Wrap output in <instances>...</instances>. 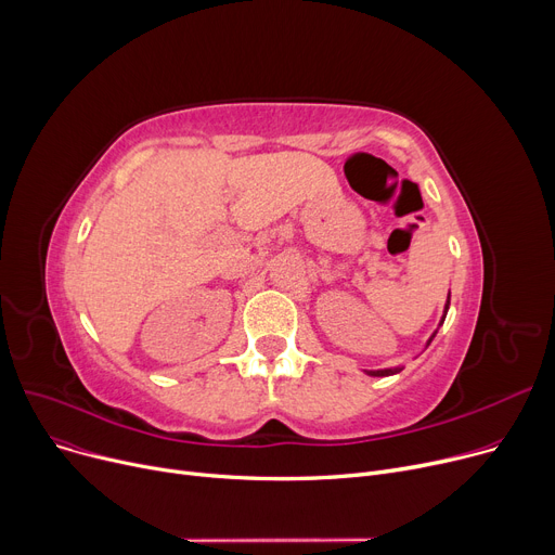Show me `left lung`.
Instances as JSON below:
<instances>
[{
    "mask_svg": "<svg viewBox=\"0 0 555 555\" xmlns=\"http://www.w3.org/2000/svg\"><path fill=\"white\" fill-rule=\"evenodd\" d=\"M448 305H450V296H448ZM448 305H446V311H443V318H441V324H443V320H446V313H448ZM435 336H437V332H435V334H433V338H435ZM433 338H430V340H428V345H430V343H433ZM397 372H399V370H374V372H367V374H370V376H389V374H397Z\"/></svg>",
    "mask_w": 555,
    "mask_h": 555,
    "instance_id": "8db88e82",
    "label": "left lung"
}]
</instances>
